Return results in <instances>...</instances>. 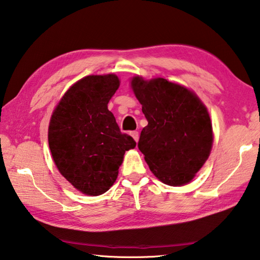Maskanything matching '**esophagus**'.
Listing matches in <instances>:
<instances>
[{
    "mask_svg": "<svg viewBox=\"0 0 260 260\" xmlns=\"http://www.w3.org/2000/svg\"><path fill=\"white\" fill-rule=\"evenodd\" d=\"M131 135H132V137H133V139L135 140V142H136V143H137V142H139V139H140L139 132H137V131H134V132H132V133H131Z\"/></svg>",
    "mask_w": 260,
    "mask_h": 260,
    "instance_id": "34e87169",
    "label": "esophagus"
}]
</instances>
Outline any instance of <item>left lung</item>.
Here are the masks:
<instances>
[{
    "label": "left lung",
    "mask_w": 260,
    "mask_h": 260,
    "mask_svg": "<svg viewBox=\"0 0 260 260\" xmlns=\"http://www.w3.org/2000/svg\"><path fill=\"white\" fill-rule=\"evenodd\" d=\"M132 89L147 120L139 149L157 179L170 186L188 184L211 153L210 115L200 98L162 78L132 79Z\"/></svg>",
    "instance_id": "left-lung-1"
}]
</instances>
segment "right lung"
<instances>
[{
	"label": "right lung",
	"mask_w": 260,
	"mask_h": 260,
	"mask_svg": "<svg viewBox=\"0 0 260 260\" xmlns=\"http://www.w3.org/2000/svg\"><path fill=\"white\" fill-rule=\"evenodd\" d=\"M119 86L115 74L89 75L66 91L48 127V144L58 171L85 195L114 185L133 137L123 134L108 103Z\"/></svg>",
	"instance_id": "1"
}]
</instances>
